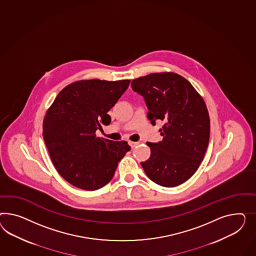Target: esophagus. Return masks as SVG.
<instances>
[{"label":"esophagus","mask_w":256,"mask_h":256,"mask_svg":"<svg viewBox=\"0 0 256 256\" xmlns=\"http://www.w3.org/2000/svg\"><path fill=\"white\" fill-rule=\"evenodd\" d=\"M138 142H130V146H132V148H134L135 146H138Z\"/></svg>","instance_id":"1"}]
</instances>
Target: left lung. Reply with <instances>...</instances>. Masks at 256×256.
Returning <instances> with one entry per match:
<instances>
[{"label": "left lung", "mask_w": 256, "mask_h": 256, "mask_svg": "<svg viewBox=\"0 0 256 256\" xmlns=\"http://www.w3.org/2000/svg\"><path fill=\"white\" fill-rule=\"evenodd\" d=\"M132 90L142 95L152 124L162 122L163 138L147 142L151 156L140 162L146 175L156 184L174 187L196 172L210 140V116L198 92L186 78L174 72L138 77Z\"/></svg>", "instance_id": "obj_1"}]
</instances>
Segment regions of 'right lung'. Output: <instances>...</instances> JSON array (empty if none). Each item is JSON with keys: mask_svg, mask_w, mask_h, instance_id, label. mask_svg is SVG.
<instances>
[{"mask_svg": "<svg viewBox=\"0 0 256 256\" xmlns=\"http://www.w3.org/2000/svg\"><path fill=\"white\" fill-rule=\"evenodd\" d=\"M130 80H81L65 86L49 107L42 136L56 170L74 186L94 191L112 178L130 146L96 136Z\"/></svg>", "mask_w": 256, "mask_h": 256, "instance_id": "obj_1", "label": "right lung"}]
</instances>
